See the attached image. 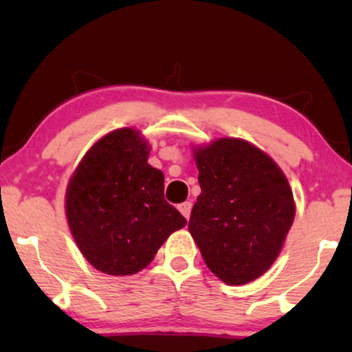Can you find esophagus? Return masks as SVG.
Listing matches in <instances>:
<instances>
[{
	"instance_id": "34e87169",
	"label": "esophagus",
	"mask_w": 352,
	"mask_h": 352,
	"mask_svg": "<svg viewBox=\"0 0 352 352\" xmlns=\"http://www.w3.org/2000/svg\"><path fill=\"white\" fill-rule=\"evenodd\" d=\"M179 210H180L182 215H184L188 220L190 212H192V201H184V204H180L179 205Z\"/></svg>"
}]
</instances>
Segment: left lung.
Here are the masks:
<instances>
[{"label": "left lung", "mask_w": 352, "mask_h": 352, "mask_svg": "<svg viewBox=\"0 0 352 352\" xmlns=\"http://www.w3.org/2000/svg\"><path fill=\"white\" fill-rule=\"evenodd\" d=\"M200 195L188 232L208 270L230 286L268 272L292 228L293 190L268 153L245 139L192 145Z\"/></svg>", "instance_id": "1"}]
</instances>
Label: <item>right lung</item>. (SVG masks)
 Segmentation results:
<instances>
[{"label": "right lung", "mask_w": 352, "mask_h": 352, "mask_svg": "<svg viewBox=\"0 0 352 352\" xmlns=\"http://www.w3.org/2000/svg\"><path fill=\"white\" fill-rule=\"evenodd\" d=\"M139 129L96 140L66 188L67 225L84 258L111 276L135 274L187 220L164 199V173L148 160Z\"/></svg>", "instance_id": "1"}]
</instances>
